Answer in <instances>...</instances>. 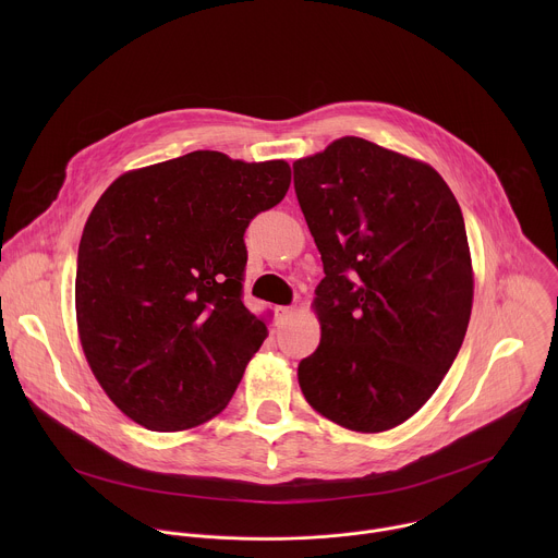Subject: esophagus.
Returning a JSON list of instances; mask_svg holds the SVG:
<instances>
[{"label": "esophagus", "instance_id": "1", "mask_svg": "<svg viewBox=\"0 0 558 558\" xmlns=\"http://www.w3.org/2000/svg\"><path fill=\"white\" fill-rule=\"evenodd\" d=\"M295 313H298V308H293V306H276L278 320H289V317H293Z\"/></svg>", "mask_w": 558, "mask_h": 558}]
</instances>
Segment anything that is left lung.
Instances as JSON below:
<instances>
[{
	"label": "left lung",
	"instance_id": "8db88e82",
	"mask_svg": "<svg viewBox=\"0 0 558 558\" xmlns=\"http://www.w3.org/2000/svg\"><path fill=\"white\" fill-rule=\"evenodd\" d=\"M293 185L325 265L304 400L342 428L390 430L430 400L470 323L459 203L428 163L360 136L298 158Z\"/></svg>",
	"mask_w": 558,
	"mask_h": 558
}]
</instances>
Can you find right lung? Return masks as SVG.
<instances>
[{"label": "right lung", "mask_w": 558, "mask_h": 558, "mask_svg": "<svg viewBox=\"0 0 558 558\" xmlns=\"http://www.w3.org/2000/svg\"><path fill=\"white\" fill-rule=\"evenodd\" d=\"M289 183L287 161L196 149L121 174L97 201L78 243L76 331L132 422L179 433L229 404L267 338L241 300L243 235Z\"/></svg>", "instance_id": "obj_1"}]
</instances>
